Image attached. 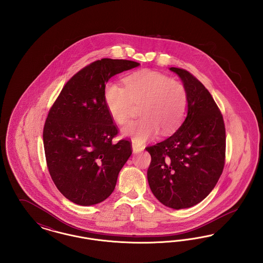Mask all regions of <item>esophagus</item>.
I'll use <instances>...</instances> for the list:
<instances>
[{"mask_svg":"<svg viewBox=\"0 0 263 263\" xmlns=\"http://www.w3.org/2000/svg\"><path fill=\"white\" fill-rule=\"evenodd\" d=\"M132 149H133V153H134V154L141 153L142 151L144 150V148H143L142 146L137 145V144H135V143H133V144H132Z\"/></svg>","mask_w":263,"mask_h":263,"instance_id":"esophagus-1","label":"esophagus"}]
</instances>
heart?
Listing matches in <instances>:
<instances>
[{
    "label": "heart",
    "instance_id": "b5f03b06",
    "mask_svg": "<svg viewBox=\"0 0 263 263\" xmlns=\"http://www.w3.org/2000/svg\"><path fill=\"white\" fill-rule=\"evenodd\" d=\"M124 86L108 82L103 99L109 115L119 125L130 119L134 104H141L139 114L142 117L122 130L135 143H145L160 130L163 134L172 133L180 125L187 109V93L182 84L145 70L126 77Z\"/></svg>",
    "mask_w": 263,
    "mask_h": 263
}]
</instances>
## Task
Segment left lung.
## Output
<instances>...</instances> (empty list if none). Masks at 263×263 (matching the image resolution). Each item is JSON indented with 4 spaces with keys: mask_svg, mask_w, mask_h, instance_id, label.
Listing matches in <instances>:
<instances>
[{
    "mask_svg": "<svg viewBox=\"0 0 263 263\" xmlns=\"http://www.w3.org/2000/svg\"><path fill=\"white\" fill-rule=\"evenodd\" d=\"M187 93L184 121L171 137L147 147L148 182L155 197L175 210L192 207L207 197L225 165L223 116L211 93L186 70L172 67Z\"/></svg>",
    "mask_w": 263,
    "mask_h": 263,
    "instance_id": "left-lung-1",
    "label": "left lung"
}]
</instances>
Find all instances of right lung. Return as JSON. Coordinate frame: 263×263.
Returning <instances> with one entry per match:
<instances>
[{
  "label": "right lung",
  "instance_id": "obj_1",
  "mask_svg": "<svg viewBox=\"0 0 263 263\" xmlns=\"http://www.w3.org/2000/svg\"><path fill=\"white\" fill-rule=\"evenodd\" d=\"M139 65L108 58L89 64L67 82L49 110L43 129L48 171L58 190L78 205L105 200L132 154L125 139L112 143L118 130L103 89L111 77Z\"/></svg>",
  "mask_w": 263,
  "mask_h": 263
}]
</instances>
